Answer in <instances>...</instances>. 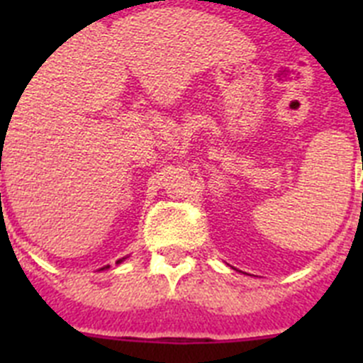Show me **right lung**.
Listing matches in <instances>:
<instances>
[{
  "instance_id": "right-lung-1",
  "label": "right lung",
  "mask_w": 363,
  "mask_h": 363,
  "mask_svg": "<svg viewBox=\"0 0 363 363\" xmlns=\"http://www.w3.org/2000/svg\"><path fill=\"white\" fill-rule=\"evenodd\" d=\"M120 262H121V259H118V264H120ZM107 267H108V265H107Z\"/></svg>"
}]
</instances>
